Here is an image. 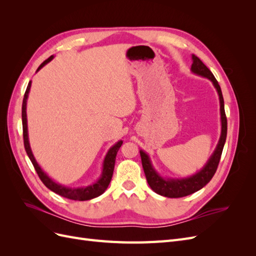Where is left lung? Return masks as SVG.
<instances>
[{
	"instance_id": "obj_1",
	"label": "left lung",
	"mask_w": 256,
	"mask_h": 256,
	"mask_svg": "<svg viewBox=\"0 0 256 256\" xmlns=\"http://www.w3.org/2000/svg\"><path fill=\"white\" fill-rule=\"evenodd\" d=\"M192 60H193V63L191 66V72L210 80L214 84V86L216 88V92H218L219 100H220V114H221V126H222L221 136L214 154H212L210 158H209L204 168L198 173H196L194 175L187 178H180V180H174V178H168L166 180V178L161 177L152 166L148 154H147L145 152H143L142 150H140L143 170L150 187L154 192L158 193V194L166 196V198H175L187 196L189 194H192V193L198 191L200 189H202L204 186H206L209 182H210V180L216 171V168H218L223 147L226 140L228 120H226V111H224V100H223L220 85L218 81L216 80L212 72L209 70L203 62L200 60L198 56H196L194 54H192Z\"/></svg>"
}]
</instances>
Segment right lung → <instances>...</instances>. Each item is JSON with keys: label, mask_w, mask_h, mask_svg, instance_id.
I'll return each instance as SVG.
<instances>
[{"label": "right lung", "mask_w": 256, "mask_h": 256, "mask_svg": "<svg viewBox=\"0 0 256 256\" xmlns=\"http://www.w3.org/2000/svg\"><path fill=\"white\" fill-rule=\"evenodd\" d=\"M53 58V56H51L48 60H46L44 63L38 67L37 72L40 70V69L47 64ZM30 84L32 82H28V85L26 90L24 97H23V102H22V128H23V142H24V148L28 154V156L30 160L32 161V164L36 170V172L40 176V180L44 182V184L50 189L51 191L56 192V194L64 196L69 200H92L94 198H97L99 196H102V193L106 190L108 186H109L111 180H112V175L114 171V166H115V159H116V154H118V152L120 150V147L122 144V141H118L115 145H113L111 148L108 152L106 154V158L104 160V166H102V176H100L99 180L94 182L92 184L86 186V187H81V188H69L65 187V186H62L54 180H52L51 178L46 174L42 168L38 166L36 162L34 154L30 150V146L28 142V120H26V100L28 97V92L30 88Z\"/></svg>", "instance_id": "add662e5"}]
</instances>
